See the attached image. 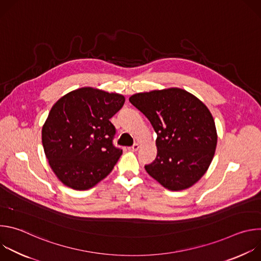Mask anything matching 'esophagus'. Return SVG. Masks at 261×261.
Wrapping results in <instances>:
<instances>
[{
  "label": "esophagus",
  "instance_id": "esophagus-1",
  "mask_svg": "<svg viewBox=\"0 0 261 261\" xmlns=\"http://www.w3.org/2000/svg\"><path fill=\"white\" fill-rule=\"evenodd\" d=\"M138 148H139V144H138V143H135V144H133L132 146L128 147V150L131 151V152H136V151H138Z\"/></svg>",
  "mask_w": 261,
  "mask_h": 261
}]
</instances>
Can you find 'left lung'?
Listing matches in <instances>:
<instances>
[{
  "mask_svg": "<svg viewBox=\"0 0 261 261\" xmlns=\"http://www.w3.org/2000/svg\"><path fill=\"white\" fill-rule=\"evenodd\" d=\"M157 133V157L146 172L171 191L188 189L206 172L217 146L214 118L205 104L179 88L129 98Z\"/></svg>",
  "mask_w": 261,
  "mask_h": 261,
  "instance_id": "left-lung-1",
  "label": "left lung"
}]
</instances>
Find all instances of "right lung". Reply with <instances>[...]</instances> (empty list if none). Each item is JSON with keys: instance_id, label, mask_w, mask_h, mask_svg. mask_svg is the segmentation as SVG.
<instances>
[{"instance_id": "1", "label": "right lung", "mask_w": 261, "mask_h": 261, "mask_svg": "<svg viewBox=\"0 0 261 261\" xmlns=\"http://www.w3.org/2000/svg\"><path fill=\"white\" fill-rule=\"evenodd\" d=\"M125 97L85 87L69 92L51 107L42 127V144L57 177L74 190H88L114 169L123 151L113 144L110 123Z\"/></svg>"}]
</instances>
